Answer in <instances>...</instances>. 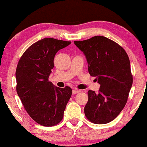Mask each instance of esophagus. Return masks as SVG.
Segmentation results:
<instances>
[{
  "mask_svg": "<svg viewBox=\"0 0 147 147\" xmlns=\"http://www.w3.org/2000/svg\"><path fill=\"white\" fill-rule=\"evenodd\" d=\"M79 92H80V90H78V89H74V90H72V94H77Z\"/></svg>",
  "mask_w": 147,
  "mask_h": 147,
  "instance_id": "1",
  "label": "esophagus"
}]
</instances>
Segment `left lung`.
<instances>
[{
  "label": "left lung",
  "instance_id": "obj_1",
  "mask_svg": "<svg viewBox=\"0 0 147 147\" xmlns=\"http://www.w3.org/2000/svg\"><path fill=\"white\" fill-rule=\"evenodd\" d=\"M74 43L86 57L89 74L100 84L98 93L88 92L86 117L94 124H107L120 113L127 102L133 84L129 56L122 46L103 36Z\"/></svg>",
  "mask_w": 147,
  "mask_h": 147
}]
</instances>
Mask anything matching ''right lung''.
Wrapping results in <instances>:
<instances>
[{
	"label": "right lung",
	"mask_w": 147,
	"mask_h": 147,
	"mask_svg": "<svg viewBox=\"0 0 147 147\" xmlns=\"http://www.w3.org/2000/svg\"><path fill=\"white\" fill-rule=\"evenodd\" d=\"M70 41L53 38L39 40L25 50L16 67V92L28 115L38 124L57 125L62 120L71 88L54 87L49 76L54 58Z\"/></svg>",
	"instance_id": "add662e5"
}]
</instances>
